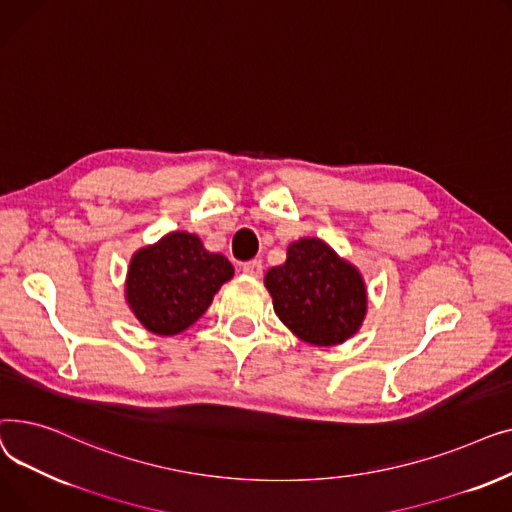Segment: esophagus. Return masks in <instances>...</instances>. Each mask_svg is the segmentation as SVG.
<instances>
[{"instance_id": "1", "label": "esophagus", "mask_w": 512, "mask_h": 512, "mask_svg": "<svg viewBox=\"0 0 512 512\" xmlns=\"http://www.w3.org/2000/svg\"><path fill=\"white\" fill-rule=\"evenodd\" d=\"M242 272H245V274L251 276V278H261L263 265H261V261L251 259V261H247V263H242Z\"/></svg>"}]
</instances>
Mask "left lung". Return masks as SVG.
Masks as SVG:
<instances>
[{
	"label": "left lung",
	"instance_id": "obj_1",
	"mask_svg": "<svg viewBox=\"0 0 512 512\" xmlns=\"http://www.w3.org/2000/svg\"><path fill=\"white\" fill-rule=\"evenodd\" d=\"M265 286L282 324L311 344H340L365 317L361 274L319 238L292 242L286 261L265 274Z\"/></svg>",
	"mask_w": 512,
	"mask_h": 512
}]
</instances>
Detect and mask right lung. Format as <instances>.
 <instances>
[{
  "instance_id": "add662e5",
  "label": "right lung",
  "mask_w": 512,
  "mask_h": 512,
  "mask_svg": "<svg viewBox=\"0 0 512 512\" xmlns=\"http://www.w3.org/2000/svg\"><path fill=\"white\" fill-rule=\"evenodd\" d=\"M232 274V263L205 251L195 234L172 232L134 253L126 301L149 332L174 336L195 324Z\"/></svg>"
}]
</instances>
